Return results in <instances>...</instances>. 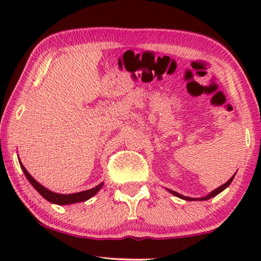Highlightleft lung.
Wrapping results in <instances>:
<instances>
[{
	"label": "left lung",
	"instance_id": "obj_1",
	"mask_svg": "<svg viewBox=\"0 0 261 261\" xmlns=\"http://www.w3.org/2000/svg\"><path fill=\"white\" fill-rule=\"evenodd\" d=\"M233 177H235V175H233L232 177H231L230 179H229L227 183H224L223 185H221V187H219L218 189H215L214 191H212V192L208 194V196L202 197V198H190V197H185V196H182V194H179V193L175 192V191H173V190H169V189H168V191H169L171 194H174V196L178 197V198H180V199H184V200H189V201H192V200H208V199H211V198H213V197H215V196H218V194H219L220 192H222L224 189L228 188L229 185H230V183L232 182Z\"/></svg>",
	"mask_w": 261,
	"mask_h": 261
}]
</instances>
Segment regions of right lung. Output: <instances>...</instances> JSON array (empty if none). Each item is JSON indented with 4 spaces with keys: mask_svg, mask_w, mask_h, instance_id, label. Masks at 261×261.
I'll return each mask as SVG.
<instances>
[{
    "mask_svg": "<svg viewBox=\"0 0 261 261\" xmlns=\"http://www.w3.org/2000/svg\"><path fill=\"white\" fill-rule=\"evenodd\" d=\"M19 160V159H18ZM20 168L23 169L24 174L26 176V178L29 179V182L32 184V187L37 190V191L41 194V196L45 198L46 200L53 202V204L56 205H69V204H74V202H81V201H85L87 199H90L99 192V190L103 187V183H101L99 185H96L95 188L86 190V191H82V192H77V193H71V194H60V193H55L50 191V190L46 189L45 187H42L40 183H38L32 176L29 174V171L25 169V167L21 165V162L19 161Z\"/></svg>",
    "mask_w": 261,
    "mask_h": 261,
    "instance_id": "add662e5",
    "label": "right lung"
}]
</instances>
